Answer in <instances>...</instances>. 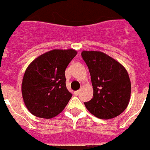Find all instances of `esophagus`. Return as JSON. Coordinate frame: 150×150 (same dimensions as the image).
I'll return each instance as SVG.
<instances>
[{
  "label": "esophagus",
  "instance_id": "34e87169",
  "mask_svg": "<svg viewBox=\"0 0 150 150\" xmlns=\"http://www.w3.org/2000/svg\"><path fill=\"white\" fill-rule=\"evenodd\" d=\"M79 91H75L74 92V95H79Z\"/></svg>",
  "mask_w": 150,
  "mask_h": 150
}]
</instances>
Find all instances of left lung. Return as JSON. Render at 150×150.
I'll return each instance as SVG.
<instances>
[{
	"instance_id": "obj_1",
	"label": "left lung",
	"mask_w": 150,
	"mask_h": 150,
	"mask_svg": "<svg viewBox=\"0 0 150 150\" xmlns=\"http://www.w3.org/2000/svg\"><path fill=\"white\" fill-rule=\"evenodd\" d=\"M93 87V98L84 104L91 114L102 120L119 116L126 109L131 96L129 76L120 62L98 51H83Z\"/></svg>"
}]
</instances>
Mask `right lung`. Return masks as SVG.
Returning a JSON list of instances; mask_svg holds the SVG:
<instances>
[{"label":"right lung","mask_w":150,"mask_h":150,"mask_svg":"<svg viewBox=\"0 0 150 150\" xmlns=\"http://www.w3.org/2000/svg\"><path fill=\"white\" fill-rule=\"evenodd\" d=\"M77 54L74 50H54L40 55L24 74L22 93L30 113L43 119L59 115L72 94L66 87L65 70Z\"/></svg>","instance_id":"obj_1"}]
</instances>
